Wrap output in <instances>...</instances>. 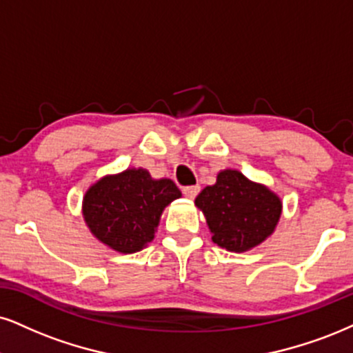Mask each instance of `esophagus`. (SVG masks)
<instances>
[{"mask_svg":"<svg viewBox=\"0 0 353 353\" xmlns=\"http://www.w3.org/2000/svg\"><path fill=\"white\" fill-rule=\"evenodd\" d=\"M198 193H199V186H196V185H194V186H185V188H183V194L188 199H194V198H196Z\"/></svg>","mask_w":353,"mask_h":353,"instance_id":"esophagus-1","label":"esophagus"}]
</instances>
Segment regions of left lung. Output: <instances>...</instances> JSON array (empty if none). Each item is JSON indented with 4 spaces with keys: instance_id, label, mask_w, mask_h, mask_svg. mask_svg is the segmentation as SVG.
I'll use <instances>...</instances> for the list:
<instances>
[{
    "instance_id": "obj_1",
    "label": "left lung",
    "mask_w": 353,
    "mask_h": 353,
    "mask_svg": "<svg viewBox=\"0 0 353 353\" xmlns=\"http://www.w3.org/2000/svg\"><path fill=\"white\" fill-rule=\"evenodd\" d=\"M203 211L212 242L229 252H247L272 236L280 221L281 199L265 185L237 170L217 173L216 183L194 199Z\"/></svg>"
}]
</instances>
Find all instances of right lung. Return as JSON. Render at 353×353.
<instances>
[{
	"mask_svg": "<svg viewBox=\"0 0 353 353\" xmlns=\"http://www.w3.org/2000/svg\"><path fill=\"white\" fill-rule=\"evenodd\" d=\"M181 193L168 178L154 180L143 168H128L91 185L83 217L94 237L121 254H134L154 241L160 216Z\"/></svg>",
	"mask_w": 353,
	"mask_h": 353,
	"instance_id": "add662e5",
	"label": "right lung"
}]
</instances>
